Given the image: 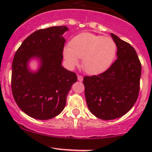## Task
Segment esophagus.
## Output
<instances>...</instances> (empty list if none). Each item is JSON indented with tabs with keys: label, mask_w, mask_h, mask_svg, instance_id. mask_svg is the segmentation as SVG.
<instances>
[{
	"label": "esophagus",
	"mask_w": 152,
	"mask_h": 152,
	"mask_svg": "<svg viewBox=\"0 0 152 152\" xmlns=\"http://www.w3.org/2000/svg\"><path fill=\"white\" fill-rule=\"evenodd\" d=\"M77 79L79 82H82V81H83V77H82V76H80V75H78Z\"/></svg>",
	"instance_id": "34e87169"
}]
</instances>
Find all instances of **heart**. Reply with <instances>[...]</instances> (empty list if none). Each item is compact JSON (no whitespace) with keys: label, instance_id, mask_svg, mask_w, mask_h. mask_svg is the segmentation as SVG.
<instances>
[{"label":"heart","instance_id":"heart-1","mask_svg":"<svg viewBox=\"0 0 152 152\" xmlns=\"http://www.w3.org/2000/svg\"><path fill=\"white\" fill-rule=\"evenodd\" d=\"M117 53V45L112 38L91 33H82L74 37L64 50V56L70 67L79 64L87 73L98 75L108 70Z\"/></svg>","mask_w":152,"mask_h":152}]
</instances>
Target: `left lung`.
<instances>
[{
  "mask_svg": "<svg viewBox=\"0 0 152 152\" xmlns=\"http://www.w3.org/2000/svg\"><path fill=\"white\" fill-rule=\"evenodd\" d=\"M117 45L118 59L97 76H85V99L92 114L113 120L128 113L138 97L141 64L134 48L111 33Z\"/></svg>",
  "mask_w": 152,
  "mask_h": 152,
  "instance_id": "1",
  "label": "left lung"
}]
</instances>
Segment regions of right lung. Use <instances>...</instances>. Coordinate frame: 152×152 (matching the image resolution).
<instances>
[{
    "label": "right lung",
    "instance_id": "right-lung-1",
    "mask_svg": "<svg viewBox=\"0 0 152 152\" xmlns=\"http://www.w3.org/2000/svg\"><path fill=\"white\" fill-rule=\"evenodd\" d=\"M65 26L39 29L22 42L14 56L12 91L23 112L39 120L53 118L62 113L76 74L62 66ZM41 65L37 72L28 68L30 59Z\"/></svg>",
    "mask_w": 152,
    "mask_h": 152
}]
</instances>
